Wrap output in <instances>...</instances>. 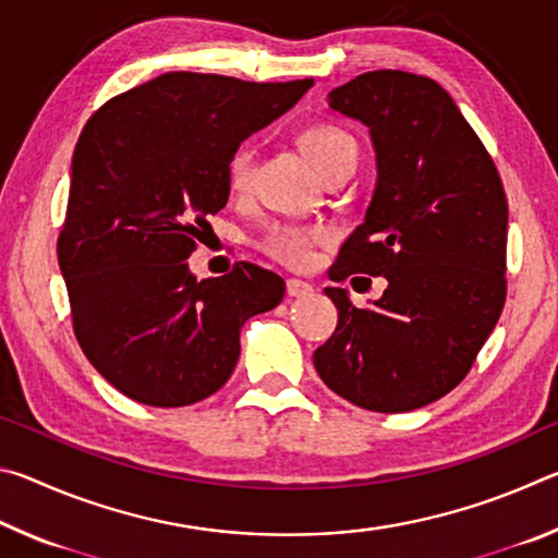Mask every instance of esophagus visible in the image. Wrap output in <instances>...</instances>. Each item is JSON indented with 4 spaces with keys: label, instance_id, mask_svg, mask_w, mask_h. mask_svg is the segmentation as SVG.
<instances>
[{
    "label": "esophagus",
    "instance_id": "esophagus-1",
    "mask_svg": "<svg viewBox=\"0 0 558 558\" xmlns=\"http://www.w3.org/2000/svg\"><path fill=\"white\" fill-rule=\"evenodd\" d=\"M286 288H288V295L290 298H307V295H313V286H310V282H305V280H298V278H288Z\"/></svg>",
    "mask_w": 558,
    "mask_h": 558
}]
</instances>
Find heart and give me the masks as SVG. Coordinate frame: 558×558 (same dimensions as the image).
Listing matches in <instances>:
<instances>
[{
    "mask_svg": "<svg viewBox=\"0 0 558 558\" xmlns=\"http://www.w3.org/2000/svg\"><path fill=\"white\" fill-rule=\"evenodd\" d=\"M298 143L319 174L329 172V169L344 162L349 157H356L354 137L335 125H327V122H317V125L302 130ZM253 167H256V149L248 143L235 147L229 159V184L233 192L248 189L253 179ZM327 239L329 231L323 229V226L272 223L270 229L263 233L260 248L266 251L270 258L286 263V266L300 268L307 266L310 258H313V245Z\"/></svg>",
    "mask_w": 558,
    "mask_h": 558,
    "instance_id": "obj_1",
    "label": "heart"
}]
</instances>
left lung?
I'll use <instances>...</instances> for the list:
<instances>
[{"mask_svg":"<svg viewBox=\"0 0 558 558\" xmlns=\"http://www.w3.org/2000/svg\"><path fill=\"white\" fill-rule=\"evenodd\" d=\"M327 98L369 128L376 153L372 204L329 278L364 272L389 288L366 310L344 288H325L339 319L315 369L359 409H421L465 379L502 315V179L456 100L426 75L362 73Z\"/></svg>","mask_w":558,"mask_h":558,"instance_id":"8db88e82","label":"left lung"}]
</instances>
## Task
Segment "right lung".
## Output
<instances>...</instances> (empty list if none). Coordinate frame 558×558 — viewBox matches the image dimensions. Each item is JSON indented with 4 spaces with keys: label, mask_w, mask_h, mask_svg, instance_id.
Listing matches in <instances>:
<instances>
[{
    "label": "right lung",
    "mask_w": 558,
    "mask_h": 558,
    "mask_svg": "<svg viewBox=\"0 0 558 558\" xmlns=\"http://www.w3.org/2000/svg\"><path fill=\"white\" fill-rule=\"evenodd\" d=\"M313 78L251 83L174 71L110 98L75 145L59 266L73 332L132 401L177 409L233 374L241 327L278 307L286 280L253 263L196 280L186 258L229 202V159Z\"/></svg>",
    "instance_id": "add662e5"
}]
</instances>
